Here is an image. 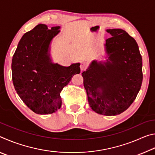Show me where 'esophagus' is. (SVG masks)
Instances as JSON below:
<instances>
[{
  "instance_id": "obj_1",
  "label": "esophagus",
  "mask_w": 155,
  "mask_h": 155,
  "mask_svg": "<svg viewBox=\"0 0 155 155\" xmlns=\"http://www.w3.org/2000/svg\"><path fill=\"white\" fill-rule=\"evenodd\" d=\"M87 64L85 62H81V65H80V68H81V71H83V70H85L86 68H87Z\"/></svg>"
}]
</instances>
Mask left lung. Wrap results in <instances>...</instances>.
<instances>
[{"label":"left lung","mask_w":155,"mask_h":155,"mask_svg":"<svg viewBox=\"0 0 155 155\" xmlns=\"http://www.w3.org/2000/svg\"><path fill=\"white\" fill-rule=\"evenodd\" d=\"M106 61L96 60L82 72L91 109L111 116L126 111L133 103L142 83V58L137 42L121 28L107 29Z\"/></svg>","instance_id":"obj_1"}]
</instances>
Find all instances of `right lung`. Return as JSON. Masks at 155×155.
<instances>
[{
    "mask_svg": "<svg viewBox=\"0 0 155 155\" xmlns=\"http://www.w3.org/2000/svg\"><path fill=\"white\" fill-rule=\"evenodd\" d=\"M59 29V26L48 29L46 25H38L23 35L13 56L15 90L26 105L38 114L57 111L61 106L63 88L81 72L80 63L65 67L52 62L51 44Z\"/></svg>",
    "mask_w": 155,
    "mask_h": 155,
    "instance_id": "right-lung-1",
    "label": "right lung"
}]
</instances>
